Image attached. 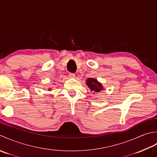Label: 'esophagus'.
I'll return each instance as SVG.
<instances>
[{
	"label": "esophagus",
	"instance_id": "1",
	"mask_svg": "<svg viewBox=\"0 0 157 157\" xmlns=\"http://www.w3.org/2000/svg\"><path fill=\"white\" fill-rule=\"evenodd\" d=\"M75 74H74V73H70L69 74V77L71 78H75Z\"/></svg>",
	"mask_w": 157,
	"mask_h": 157
}]
</instances>
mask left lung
Wrapping results in <instances>:
<instances>
[{
	"mask_svg": "<svg viewBox=\"0 0 157 157\" xmlns=\"http://www.w3.org/2000/svg\"><path fill=\"white\" fill-rule=\"evenodd\" d=\"M86 83H87L88 87L90 89L91 91L94 92V94H95V93L100 92L101 90L104 89L103 87H102V85L97 81V79L89 78L87 79V81H86Z\"/></svg>",
	"mask_w": 157,
	"mask_h": 157,
	"instance_id": "8db88e82",
	"label": "left lung"
}]
</instances>
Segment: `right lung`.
Returning <instances> with one entry per match:
<instances>
[{
	"label": "right lung",
	"mask_w": 157,
	"mask_h": 157,
	"mask_svg": "<svg viewBox=\"0 0 157 157\" xmlns=\"http://www.w3.org/2000/svg\"><path fill=\"white\" fill-rule=\"evenodd\" d=\"M49 90H51V89H49Z\"/></svg>",
	"instance_id": "obj_1"
}]
</instances>
